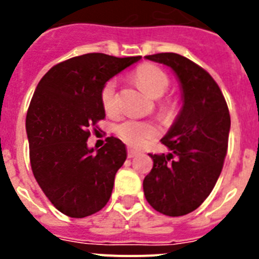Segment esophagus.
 <instances>
[{
	"label": "esophagus",
	"mask_w": 259,
	"mask_h": 259,
	"mask_svg": "<svg viewBox=\"0 0 259 259\" xmlns=\"http://www.w3.org/2000/svg\"><path fill=\"white\" fill-rule=\"evenodd\" d=\"M137 154H139V152H137V150L132 149V148H128V149H127L128 158H134V157H136Z\"/></svg>",
	"instance_id": "34e87169"
}]
</instances>
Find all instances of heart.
Segmentation results:
<instances>
[{
    "label": "heart",
    "instance_id": "b5f03b06",
    "mask_svg": "<svg viewBox=\"0 0 259 259\" xmlns=\"http://www.w3.org/2000/svg\"><path fill=\"white\" fill-rule=\"evenodd\" d=\"M135 79L144 92L152 98H158L166 93L170 79L163 70L154 65H143L135 72ZM116 80L111 79L101 89V104L106 113H114L118 109V93ZM171 106V102H167ZM115 132L125 144L131 146H143L146 141L158 134L157 125L143 120H124L115 127Z\"/></svg>",
    "mask_w": 259,
    "mask_h": 259
}]
</instances>
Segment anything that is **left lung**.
<instances>
[{
  "instance_id": "1",
  "label": "left lung",
  "mask_w": 259,
  "mask_h": 259,
  "mask_svg": "<svg viewBox=\"0 0 259 259\" xmlns=\"http://www.w3.org/2000/svg\"><path fill=\"white\" fill-rule=\"evenodd\" d=\"M174 71L182 109L162 144L168 154H149L153 168L144 179L150 206L168 217L197 209L211 193L227 154L231 118L218 84L209 72L176 53L146 56Z\"/></svg>"
}]
</instances>
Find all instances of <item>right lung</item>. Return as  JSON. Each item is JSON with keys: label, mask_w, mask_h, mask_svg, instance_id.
Wrapping results in <instances>:
<instances>
[{"label": "right lung", "mask_w": 259, "mask_h": 259, "mask_svg": "<svg viewBox=\"0 0 259 259\" xmlns=\"http://www.w3.org/2000/svg\"><path fill=\"white\" fill-rule=\"evenodd\" d=\"M140 59L89 53L52 67L36 87L26 118L32 172L67 217L92 215L110 200L127 150L114 136L100 149L88 148V127L105 118V83Z\"/></svg>", "instance_id": "right-lung-1"}]
</instances>
